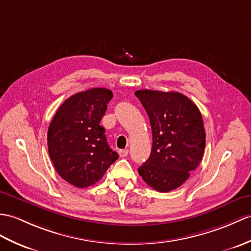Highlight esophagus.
I'll return each mask as SVG.
<instances>
[{"mask_svg": "<svg viewBox=\"0 0 251 251\" xmlns=\"http://www.w3.org/2000/svg\"><path fill=\"white\" fill-rule=\"evenodd\" d=\"M119 154L121 157H126L128 155V150H120Z\"/></svg>", "mask_w": 251, "mask_h": 251, "instance_id": "34e87169", "label": "esophagus"}]
</instances>
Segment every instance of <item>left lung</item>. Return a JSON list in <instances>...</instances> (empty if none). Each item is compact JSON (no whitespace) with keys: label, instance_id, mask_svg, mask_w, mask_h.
<instances>
[{"label":"left lung","instance_id":"left-lung-1","mask_svg":"<svg viewBox=\"0 0 251 251\" xmlns=\"http://www.w3.org/2000/svg\"><path fill=\"white\" fill-rule=\"evenodd\" d=\"M135 95L149 115L153 135L150 158L138 172L150 187L159 192L171 191L189 177L204 154L201 112L177 92L139 90Z\"/></svg>","mask_w":251,"mask_h":251}]
</instances>
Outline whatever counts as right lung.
Listing matches in <instances>:
<instances>
[{"mask_svg": "<svg viewBox=\"0 0 251 251\" xmlns=\"http://www.w3.org/2000/svg\"><path fill=\"white\" fill-rule=\"evenodd\" d=\"M112 92L94 87L67 98L48 129V151L59 176L78 188L94 185L119 154L108 145L100 125Z\"/></svg>", "mask_w": 251, "mask_h": 251, "instance_id": "1", "label": "right lung"}]
</instances>
